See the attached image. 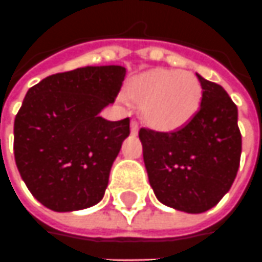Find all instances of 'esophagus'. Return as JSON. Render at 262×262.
<instances>
[{
    "instance_id": "1",
    "label": "esophagus",
    "mask_w": 262,
    "mask_h": 262,
    "mask_svg": "<svg viewBox=\"0 0 262 262\" xmlns=\"http://www.w3.org/2000/svg\"><path fill=\"white\" fill-rule=\"evenodd\" d=\"M138 131H140V125H138V122L135 120L131 121V134L137 135L138 134Z\"/></svg>"
}]
</instances>
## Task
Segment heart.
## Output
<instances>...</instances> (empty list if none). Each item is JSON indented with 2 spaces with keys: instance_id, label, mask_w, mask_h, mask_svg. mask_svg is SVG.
<instances>
[{
  "instance_id": "obj_1",
  "label": "heart",
  "mask_w": 262,
  "mask_h": 262,
  "mask_svg": "<svg viewBox=\"0 0 262 262\" xmlns=\"http://www.w3.org/2000/svg\"><path fill=\"white\" fill-rule=\"evenodd\" d=\"M125 94L141 105L142 117L149 125L172 129L196 113L203 88L189 71L160 68L134 77L125 86Z\"/></svg>"
}]
</instances>
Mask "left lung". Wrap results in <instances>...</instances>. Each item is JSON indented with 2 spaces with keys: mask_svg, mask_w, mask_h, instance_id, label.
<instances>
[{
  "mask_svg": "<svg viewBox=\"0 0 262 262\" xmlns=\"http://www.w3.org/2000/svg\"><path fill=\"white\" fill-rule=\"evenodd\" d=\"M203 88L196 113L168 133L140 129L144 162L157 200L201 214L230 191L241 158L238 110L224 88L196 74Z\"/></svg>",
  "mask_w": 262,
  "mask_h": 262,
  "instance_id": "1",
  "label": "left lung"
}]
</instances>
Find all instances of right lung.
<instances>
[{"label": "right lung", "mask_w": 262, "mask_h": 262, "mask_svg": "<svg viewBox=\"0 0 262 262\" xmlns=\"http://www.w3.org/2000/svg\"><path fill=\"white\" fill-rule=\"evenodd\" d=\"M125 74L121 66H86L28 90L14 121V155L27 188L47 208L70 212L102 200L129 118L107 121L100 113Z\"/></svg>", "instance_id": "add662e5"}]
</instances>
